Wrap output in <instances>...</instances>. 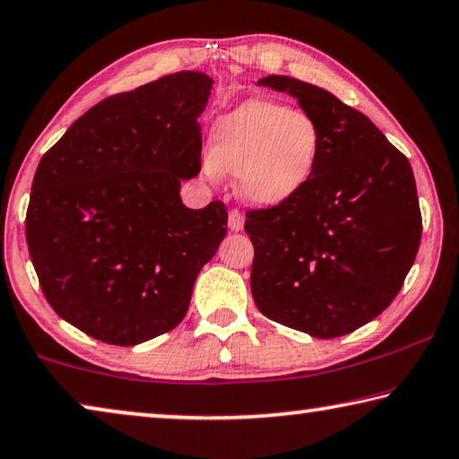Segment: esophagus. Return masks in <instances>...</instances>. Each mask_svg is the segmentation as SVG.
<instances>
[{
	"label": "esophagus",
	"instance_id": "34e87169",
	"mask_svg": "<svg viewBox=\"0 0 459 459\" xmlns=\"http://www.w3.org/2000/svg\"><path fill=\"white\" fill-rule=\"evenodd\" d=\"M245 227V216L240 211H237V208H232V211L229 212V229L230 230H243Z\"/></svg>",
	"mask_w": 459,
	"mask_h": 459
}]
</instances>
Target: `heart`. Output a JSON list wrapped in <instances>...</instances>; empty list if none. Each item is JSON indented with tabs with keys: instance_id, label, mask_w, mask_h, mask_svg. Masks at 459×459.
Returning a JSON list of instances; mask_svg holds the SVG:
<instances>
[{
	"instance_id": "heart-1",
	"label": "heart",
	"mask_w": 459,
	"mask_h": 459,
	"mask_svg": "<svg viewBox=\"0 0 459 459\" xmlns=\"http://www.w3.org/2000/svg\"><path fill=\"white\" fill-rule=\"evenodd\" d=\"M324 134L304 111L269 99H248L214 123L208 176L238 174V188L259 206L298 196L320 166Z\"/></svg>"
}]
</instances>
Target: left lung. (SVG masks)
<instances>
[{
	"mask_svg": "<svg viewBox=\"0 0 459 459\" xmlns=\"http://www.w3.org/2000/svg\"><path fill=\"white\" fill-rule=\"evenodd\" d=\"M261 87L298 99L324 150L304 192L247 211L259 312L314 338H338L391 306L421 243L409 160L367 115L314 84L271 74Z\"/></svg>",
	"mask_w": 459,
	"mask_h": 459,
	"instance_id": "left-lung-1",
	"label": "left lung"
}]
</instances>
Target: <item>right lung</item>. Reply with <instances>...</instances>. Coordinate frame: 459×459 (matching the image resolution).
<instances>
[{
	"instance_id": "add662e5",
	"label": "right lung",
	"mask_w": 459,
	"mask_h": 459,
	"mask_svg": "<svg viewBox=\"0 0 459 459\" xmlns=\"http://www.w3.org/2000/svg\"><path fill=\"white\" fill-rule=\"evenodd\" d=\"M212 79L182 71L100 100L38 164L26 240L62 320L115 346L174 330L194 281L227 235L221 200L192 211Z\"/></svg>"
}]
</instances>
